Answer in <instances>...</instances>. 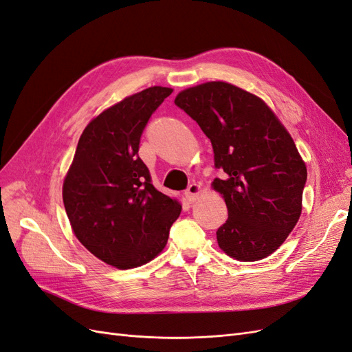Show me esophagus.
Instances as JSON below:
<instances>
[{
    "label": "esophagus",
    "instance_id": "obj_1",
    "mask_svg": "<svg viewBox=\"0 0 352 352\" xmlns=\"http://www.w3.org/2000/svg\"><path fill=\"white\" fill-rule=\"evenodd\" d=\"M199 192H201V185L190 184L188 186V189L185 190V197H186L188 201H194L199 195Z\"/></svg>",
    "mask_w": 352,
    "mask_h": 352
}]
</instances>
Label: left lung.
<instances>
[{"mask_svg":"<svg viewBox=\"0 0 352 352\" xmlns=\"http://www.w3.org/2000/svg\"><path fill=\"white\" fill-rule=\"evenodd\" d=\"M175 104L211 141L212 188L228 206L216 235L219 247L239 261H258L278 250L302 210L307 167L291 135L261 98L226 82L180 92Z\"/></svg>","mask_w":352,"mask_h":352,"instance_id":"8db88e82","label":"left lung"}]
</instances>
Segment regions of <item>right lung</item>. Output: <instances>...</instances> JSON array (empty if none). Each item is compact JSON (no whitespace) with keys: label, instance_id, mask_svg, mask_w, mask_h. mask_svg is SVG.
<instances>
[{"label":"right lung","instance_id":"right-lung-1","mask_svg":"<svg viewBox=\"0 0 352 352\" xmlns=\"http://www.w3.org/2000/svg\"><path fill=\"white\" fill-rule=\"evenodd\" d=\"M173 89L153 87L102 111L85 127L63 184V202L85 248L117 269L151 261L180 214L155 189L140 154L148 120Z\"/></svg>","mask_w":352,"mask_h":352}]
</instances>
